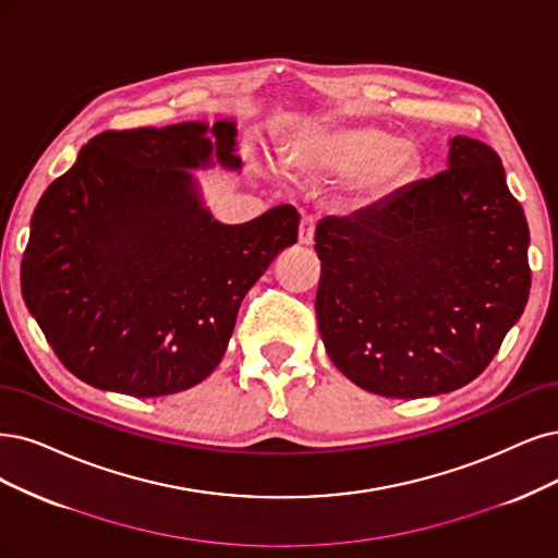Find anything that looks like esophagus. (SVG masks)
Listing matches in <instances>:
<instances>
[{
    "label": "esophagus",
    "mask_w": 558,
    "mask_h": 558,
    "mask_svg": "<svg viewBox=\"0 0 558 558\" xmlns=\"http://www.w3.org/2000/svg\"><path fill=\"white\" fill-rule=\"evenodd\" d=\"M315 227H317V218L315 216H303L301 225H299V243L311 245L315 239Z\"/></svg>",
    "instance_id": "34e87169"
}]
</instances>
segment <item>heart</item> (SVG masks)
Segmentation results:
<instances>
[{
	"label": "heart",
	"instance_id": "b5f03b06",
	"mask_svg": "<svg viewBox=\"0 0 558 558\" xmlns=\"http://www.w3.org/2000/svg\"><path fill=\"white\" fill-rule=\"evenodd\" d=\"M301 158L317 174L359 177V193L379 199L414 172V154L398 137L379 129L352 126L307 137Z\"/></svg>",
	"mask_w": 558,
	"mask_h": 558
}]
</instances>
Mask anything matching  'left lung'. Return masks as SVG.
I'll return each mask as SVG.
<instances>
[{
  "label": "left lung",
  "instance_id": "obj_1",
  "mask_svg": "<svg viewBox=\"0 0 558 558\" xmlns=\"http://www.w3.org/2000/svg\"><path fill=\"white\" fill-rule=\"evenodd\" d=\"M317 326L340 373L384 398L462 388L497 356L531 290L529 225L499 154L450 140L448 170L319 220Z\"/></svg>",
  "mask_w": 558,
  "mask_h": 558
}]
</instances>
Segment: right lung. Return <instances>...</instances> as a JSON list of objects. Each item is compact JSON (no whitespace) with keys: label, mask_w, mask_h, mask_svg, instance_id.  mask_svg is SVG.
<instances>
[{"label":"right lung","mask_w":558,"mask_h":558,"mask_svg":"<svg viewBox=\"0 0 558 558\" xmlns=\"http://www.w3.org/2000/svg\"><path fill=\"white\" fill-rule=\"evenodd\" d=\"M234 147V121L106 131L38 199L20 284L77 379L160 398L214 373L243 296L299 236L292 204L243 225L202 204L189 170H239Z\"/></svg>","instance_id":"add662e5"}]
</instances>
